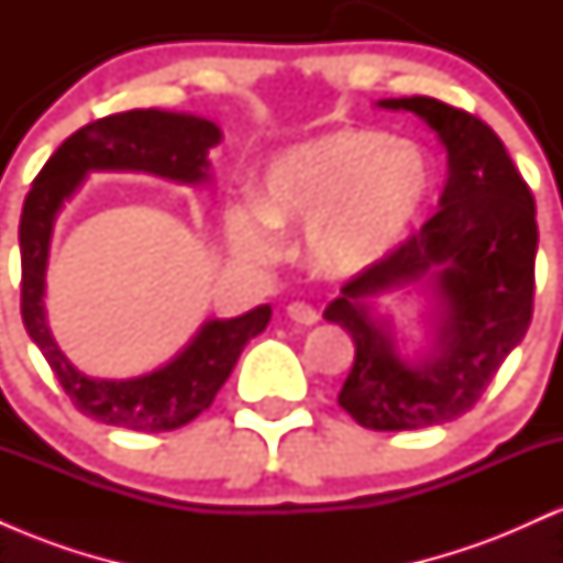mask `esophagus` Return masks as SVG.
I'll return each instance as SVG.
<instances>
[{
	"label": "esophagus",
	"mask_w": 563,
	"mask_h": 563,
	"mask_svg": "<svg viewBox=\"0 0 563 563\" xmlns=\"http://www.w3.org/2000/svg\"><path fill=\"white\" fill-rule=\"evenodd\" d=\"M286 312H288V318L294 322H299V325H314V322L320 320L318 309L307 301H290L286 307Z\"/></svg>",
	"instance_id": "1"
}]
</instances>
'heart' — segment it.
<instances>
[{"label": "heart", "mask_w": 563, "mask_h": 563, "mask_svg": "<svg viewBox=\"0 0 563 563\" xmlns=\"http://www.w3.org/2000/svg\"><path fill=\"white\" fill-rule=\"evenodd\" d=\"M434 187L423 147L367 129H339L283 153L262 187V209L230 214L232 241L269 249V228L307 230L320 273L349 275L378 262L421 217Z\"/></svg>", "instance_id": "obj_1"}]
</instances>
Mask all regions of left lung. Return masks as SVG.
Returning a JSON list of instances; mask_svg holds the SVG:
<instances>
[{
  "label": "left lung",
  "mask_w": 563,
  "mask_h": 563,
  "mask_svg": "<svg viewBox=\"0 0 563 563\" xmlns=\"http://www.w3.org/2000/svg\"><path fill=\"white\" fill-rule=\"evenodd\" d=\"M380 106L418 113L437 129L450 156L442 209L354 275L328 303L325 320L339 322L357 346L339 405L365 429L407 431L468 412L525 339L534 307L538 222L532 190L482 119L434 97ZM426 274L435 277L443 320L435 354L410 366L362 299Z\"/></svg>",
  "instance_id": "obj_1"
}]
</instances>
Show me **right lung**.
Wrapping results in <instances>:
<instances>
[{
    "instance_id": "1",
    "label": "right lung",
    "mask_w": 563,
    "mask_h": 563,
    "mask_svg": "<svg viewBox=\"0 0 563 563\" xmlns=\"http://www.w3.org/2000/svg\"><path fill=\"white\" fill-rule=\"evenodd\" d=\"M222 140L217 124L187 113L147 111L113 113L81 126L49 156L36 174L21 214V314L31 341L42 349L63 391L79 412L108 426L132 431H174L198 418L211 402L243 346L267 328L273 309H251L235 320H211L200 328L179 357L151 376L129 380L89 378L68 363L44 320V273L49 235L63 200L81 185L87 172H151L177 183H200L209 172L211 147Z\"/></svg>"
}]
</instances>
